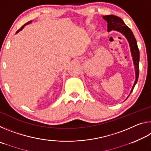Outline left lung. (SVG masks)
Listing matches in <instances>:
<instances>
[{
	"label": "left lung",
	"mask_w": 151,
	"mask_h": 151,
	"mask_svg": "<svg viewBox=\"0 0 151 151\" xmlns=\"http://www.w3.org/2000/svg\"><path fill=\"white\" fill-rule=\"evenodd\" d=\"M103 19L106 20L107 23V28H108V31H111L112 30H115L117 31H119L123 34L128 40V41L129 42L130 47H131V53L133 57V61H134V65L135 67V73H136V80L134 83V85L132 86L131 89V93L132 91H133L134 87L135 85H136L138 81V78H139V50L137 46V42L136 39L134 38V36L133 35V33L131 31V30L130 29V28L128 27L126 24H124L121 18H119L114 15H106V16H103Z\"/></svg>",
	"instance_id": "8db88e82"
}]
</instances>
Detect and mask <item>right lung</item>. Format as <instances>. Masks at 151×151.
<instances>
[{"mask_svg": "<svg viewBox=\"0 0 151 151\" xmlns=\"http://www.w3.org/2000/svg\"><path fill=\"white\" fill-rule=\"evenodd\" d=\"M31 22V21H29V22H27V23H26V24H24L23 25V26H22V27L21 28H20V29H19V30H17V32H19L20 31V30H22V29H23V28H24V27L25 26H26V25H27L28 24H29V22Z\"/></svg>", "mask_w": 151, "mask_h": 151, "instance_id": "right-lung-1", "label": "right lung"}]
</instances>
